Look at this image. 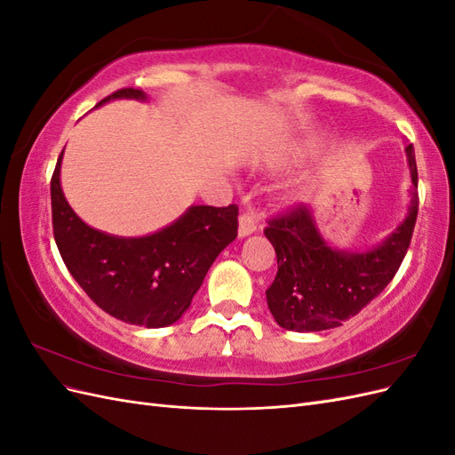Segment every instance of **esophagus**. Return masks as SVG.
I'll list each match as a JSON object with an SVG mask.
<instances>
[{
  "label": "esophagus",
  "mask_w": 455,
  "mask_h": 455,
  "mask_svg": "<svg viewBox=\"0 0 455 455\" xmlns=\"http://www.w3.org/2000/svg\"><path fill=\"white\" fill-rule=\"evenodd\" d=\"M258 228V218L254 212H243L239 216V237H246Z\"/></svg>",
  "instance_id": "esophagus-1"
}]
</instances>
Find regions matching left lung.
I'll return each mask as SVG.
<instances>
[{
    "instance_id": "1",
    "label": "left lung",
    "mask_w": 455,
    "mask_h": 455,
    "mask_svg": "<svg viewBox=\"0 0 455 455\" xmlns=\"http://www.w3.org/2000/svg\"><path fill=\"white\" fill-rule=\"evenodd\" d=\"M406 156L414 184L410 211L393 235L376 249L341 252L328 246L313 222V212L301 203L267 220L264 233L277 252V275L266 298L279 326L294 332L341 326L393 281L408 252L419 204L411 144Z\"/></svg>"
}]
</instances>
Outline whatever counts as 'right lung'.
Instances as JSON below:
<instances>
[{"label": "right lung", "instance_id": "right-lung-1", "mask_svg": "<svg viewBox=\"0 0 455 455\" xmlns=\"http://www.w3.org/2000/svg\"><path fill=\"white\" fill-rule=\"evenodd\" d=\"M146 100L125 87L109 99ZM64 154V151H62ZM51 178L52 233L68 271L108 315L146 328L169 326L189 307L216 256L237 237L239 206H191L154 235L123 239L89 228L60 188V161Z\"/></svg>", "mask_w": 455, "mask_h": 455}]
</instances>
